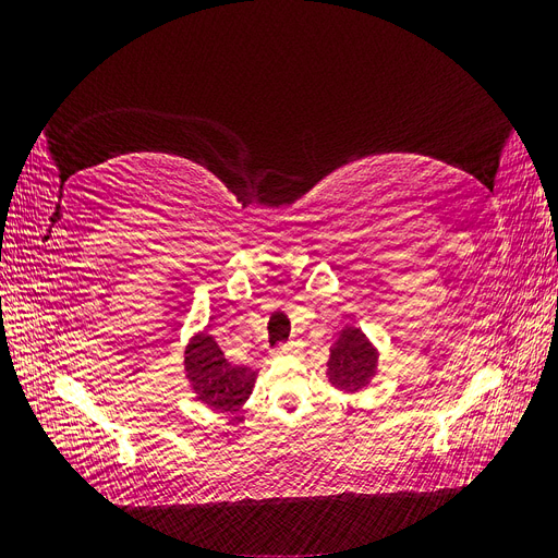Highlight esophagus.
Segmentation results:
<instances>
[{"label": "esophagus", "instance_id": "34e87169", "mask_svg": "<svg viewBox=\"0 0 558 558\" xmlns=\"http://www.w3.org/2000/svg\"><path fill=\"white\" fill-rule=\"evenodd\" d=\"M298 351V347L291 342V344H283V347H279L275 353L277 356H283V353H295Z\"/></svg>", "mask_w": 558, "mask_h": 558}]
</instances>
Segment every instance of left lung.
<instances>
[{"label":"left lung","instance_id":"1","mask_svg":"<svg viewBox=\"0 0 558 558\" xmlns=\"http://www.w3.org/2000/svg\"><path fill=\"white\" fill-rule=\"evenodd\" d=\"M326 367L328 381L337 391L349 396L361 393L377 375L379 349L361 328L344 326L330 344Z\"/></svg>","mask_w":558,"mask_h":558}]
</instances>
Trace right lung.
Returning a JSON list of instances; mask_svg holds the SVG:
<instances>
[{
  "mask_svg": "<svg viewBox=\"0 0 558 558\" xmlns=\"http://www.w3.org/2000/svg\"><path fill=\"white\" fill-rule=\"evenodd\" d=\"M183 375L195 400L216 412L242 410L258 377L246 365H232L209 328L197 330L185 344Z\"/></svg>",
  "mask_w": 558,
  "mask_h": 558,
  "instance_id": "add662e5",
  "label": "right lung"
}]
</instances>
